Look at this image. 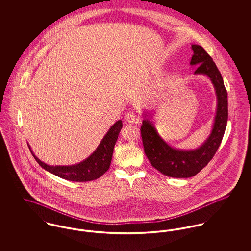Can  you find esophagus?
Instances as JSON below:
<instances>
[{
    "instance_id": "esophagus-1",
    "label": "esophagus",
    "mask_w": 251,
    "mask_h": 251,
    "mask_svg": "<svg viewBox=\"0 0 251 251\" xmlns=\"http://www.w3.org/2000/svg\"><path fill=\"white\" fill-rule=\"evenodd\" d=\"M125 120L128 122V123H136V117H135V115L132 113V112H130V113H128V114H126V116H125Z\"/></svg>"
}]
</instances>
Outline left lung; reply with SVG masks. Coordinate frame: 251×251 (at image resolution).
<instances>
[{"label":"left lung","instance_id":"left-lung-1","mask_svg":"<svg viewBox=\"0 0 251 251\" xmlns=\"http://www.w3.org/2000/svg\"><path fill=\"white\" fill-rule=\"evenodd\" d=\"M191 48L193 56L190 65L198 66L195 74L209 77L216 93L217 108L211 134L200 148L187 151L167 145L148 119L143 120L140 129L144 151L150 163L162 174L172 178H190L206 167L215 156L227 127V93L221 73L201 46L194 44Z\"/></svg>","mask_w":251,"mask_h":251}]
</instances>
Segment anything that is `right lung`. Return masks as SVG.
I'll list each match as a JSON object with an SVG mask.
<instances>
[{"label":"right lung","mask_w":251,"mask_h":251,"mask_svg":"<svg viewBox=\"0 0 251 251\" xmlns=\"http://www.w3.org/2000/svg\"><path fill=\"white\" fill-rule=\"evenodd\" d=\"M122 129V121L118 120L104 135L95 151L84 161L73 166H49L36 157L28 145L32 155L39 166L62 179L72 181H89L102 176L110 167L114 147Z\"/></svg>","instance_id":"obj_1"}]
</instances>
